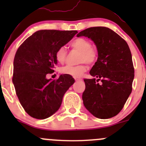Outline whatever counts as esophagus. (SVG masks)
<instances>
[{
  "instance_id": "1",
  "label": "esophagus",
  "mask_w": 146,
  "mask_h": 146,
  "mask_svg": "<svg viewBox=\"0 0 146 146\" xmlns=\"http://www.w3.org/2000/svg\"><path fill=\"white\" fill-rule=\"evenodd\" d=\"M75 80H76V81H79V80H81V78H78V77H75L74 78Z\"/></svg>"
}]
</instances>
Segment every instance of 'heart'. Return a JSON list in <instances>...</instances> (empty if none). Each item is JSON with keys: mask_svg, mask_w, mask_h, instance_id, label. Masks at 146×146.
<instances>
[{"mask_svg": "<svg viewBox=\"0 0 146 146\" xmlns=\"http://www.w3.org/2000/svg\"><path fill=\"white\" fill-rule=\"evenodd\" d=\"M71 46L81 52L78 61L80 63L85 62L92 64L96 61L98 52L94 47L92 46L90 42L84 38H78L71 43ZM67 56V49L65 46H61L57 49L55 57L59 64H64L66 61ZM87 70L85 64H82L77 66H66L61 68V73L69 75L73 77H80Z\"/></svg>", "mask_w": 146, "mask_h": 146, "instance_id": "heart-1", "label": "heart"}]
</instances>
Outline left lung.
Listing matches in <instances>:
<instances>
[{"instance_id":"8db88e82","label":"left lung","mask_w":146,"mask_h":146,"mask_svg":"<svg viewBox=\"0 0 146 146\" xmlns=\"http://www.w3.org/2000/svg\"><path fill=\"white\" fill-rule=\"evenodd\" d=\"M82 36L93 41L98 53L90 71L93 78L84 79V106L97 118H111L120 112L131 93L134 68L130 48L124 39L108 27L88 28L77 35Z\"/></svg>"}]
</instances>
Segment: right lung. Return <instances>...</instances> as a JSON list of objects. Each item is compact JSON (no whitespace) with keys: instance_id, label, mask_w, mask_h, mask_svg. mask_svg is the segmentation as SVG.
<instances>
[{"instance_id":"obj_1","label":"right lung","mask_w":146,"mask_h":146,"mask_svg":"<svg viewBox=\"0 0 146 146\" xmlns=\"http://www.w3.org/2000/svg\"><path fill=\"white\" fill-rule=\"evenodd\" d=\"M74 31L44 29L35 32L17 49L13 62V82L25 111L30 117L44 119L56 112L64 94L75 82L69 75L47 79L57 64V49L70 42Z\"/></svg>"}]
</instances>
